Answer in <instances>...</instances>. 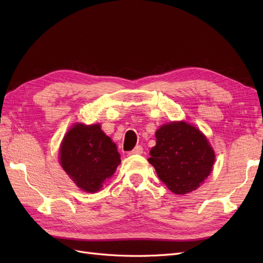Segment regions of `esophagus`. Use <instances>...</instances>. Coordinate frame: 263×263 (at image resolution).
<instances>
[{"label": "esophagus", "instance_id": "34e87169", "mask_svg": "<svg viewBox=\"0 0 263 263\" xmlns=\"http://www.w3.org/2000/svg\"><path fill=\"white\" fill-rule=\"evenodd\" d=\"M142 150H144V149H142L141 146H136L132 151H129L128 155H129V156H133V155H141V154H142Z\"/></svg>", "mask_w": 263, "mask_h": 263}]
</instances>
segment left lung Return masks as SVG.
<instances>
[{
	"label": "left lung",
	"instance_id": "obj_1",
	"mask_svg": "<svg viewBox=\"0 0 263 263\" xmlns=\"http://www.w3.org/2000/svg\"><path fill=\"white\" fill-rule=\"evenodd\" d=\"M156 138L148 161L171 192H192L210 176L215 154L196 127L185 122L170 123L156 132Z\"/></svg>",
	"mask_w": 263,
	"mask_h": 263
}]
</instances>
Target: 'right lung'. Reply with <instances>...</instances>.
Segmentation results:
<instances>
[{
  "mask_svg": "<svg viewBox=\"0 0 263 263\" xmlns=\"http://www.w3.org/2000/svg\"><path fill=\"white\" fill-rule=\"evenodd\" d=\"M60 163L68 176L85 192L94 193L121 163L117 147L99 124H78L62 140Z\"/></svg>",
  "mask_w": 263,
  "mask_h": 263,
  "instance_id": "add662e5",
  "label": "right lung"
}]
</instances>
